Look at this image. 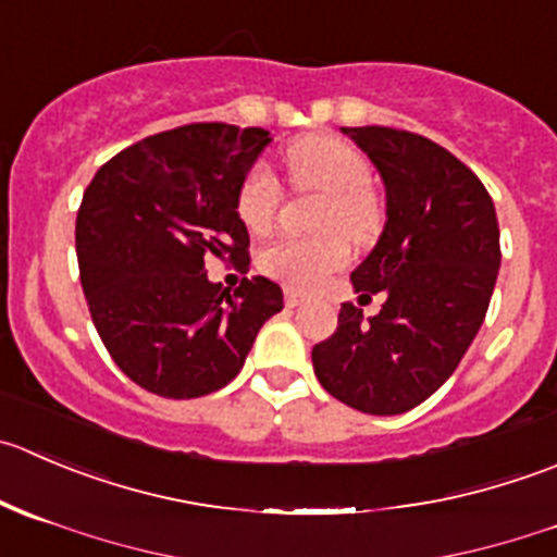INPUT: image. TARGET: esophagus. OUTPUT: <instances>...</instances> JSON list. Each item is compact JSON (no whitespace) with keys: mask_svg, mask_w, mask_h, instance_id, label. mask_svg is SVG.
<instances>
[{"mask_svg":"<svg viewBox=\"0 0 557 557\" xmlns=\"http://www.w3.org/2000/svg\"><path fill=\"white\" fill-rule=\"evenodd\" d=\"M305 301V296L296 294V290H285V307H299Z\"/></svg>","mask_w":557,"mask_h":557,"instance_id":"1","label":"esophagus"}]
</instances>
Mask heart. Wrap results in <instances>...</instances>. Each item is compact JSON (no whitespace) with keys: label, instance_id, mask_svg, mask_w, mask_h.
Wrapping results in <instances>:
<instances>
[{"label":"heart","instance_id":"obj_1","mask_svg":"<svg viewBox=\"0 0 557 557\" xmlns=\"http://www.w3.org/2000/svg\"><path fill=\"white\" fill-rule=\"evenodd\" d=\"M285 165L296 187L326 193L321 228H339L312 239H277L263 247L258 267L263 274L280 280L294 290H312L326 283L334 272L350 261L348 237L367 242L381 225V207L370 193V165L348 144L337 138H305L285 154ZM280 207V182L263 165L245 176L236 198V212L252 234H263L272 225ZM346 233L343 235L342 231Z\"/></svg>","mask_w":557,"mask_h":557}]
</instances>
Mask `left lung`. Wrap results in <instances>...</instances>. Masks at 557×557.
Wrapping results in <instances>:
<instances>
[{
	"mask_svg": "<svg viewBox=\"0 0 557 557\" xmlns=\"http://www.w3.org/2000/svg\"><path fill=\"white\" fill-rule=\"evenodd\" d=\"M343 133L386 190V225L350 283L359 299L386 301L372 318L345 301L312 367L339 403L397 416L438 392L476 337L500 269L498 218L479 176L424 135L377 124Z\"/></svg>",
	"mask_w": 557,
	"mask_h": 557,
	"instance_id": "8db88e82",
	"label": "left lung"
}]
</instances>
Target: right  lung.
<instances>
[{
	"instance_id": "add662e5",
	"label": "right lung",
	"mask_w": 557,
	"mask_h": 557,
	"mask_svg": "<svg viewBox=\"0 0 557 557\" xmlns=\"http://www.w3.org/2000/svg\"><path fill=\"white\" fill-rule=\"evenodd\" d=\"M269 144L261 127L185 124L119 152L86 187L75 220L81 285L111 359L147 392H218L283 310L269 277H245L228 294L203 267L209 256L250 263L236 198Z\"/></svg>"
}]
</instances>
